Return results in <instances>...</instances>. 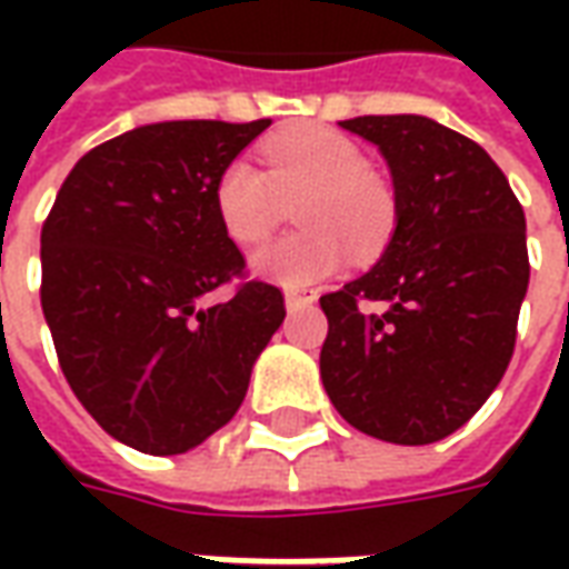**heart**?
I'll list each match as a JSON object with an SVG mask.
<instances>
[{
	"label": "heart",
	"instance_id": "heart-1",
	"mask_svg": "<svg viewBox=\"0 0 569 569\" xmlns=\"http://www.w3.org/2000/svg\"><path fill=\"white\" fill-rule=\"evenodd\" d=\"M383 212H387V188L381 186V179L371 173V170H359L357 173V194L350 198L345 207V219L350 224H371L381 222Z\"/></svg>",
	"mask_w": 569,
	"mask_h": 569
}]
</instances>
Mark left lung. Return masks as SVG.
<instances>
[{"label":"left lung","instance_id":"obj_1","mask_svg":"<svg viewBox=\"0 0 569 569\" xmlns=\"http://www.w3.org/2000/svg\"><path fill=\"white\" fill-rule=\"evenodd\" d=\"M249 140V124L224 121L130 130L72 167L42 224L60 371L112 439L151 457L191 451L234 418L286 317L283 292L249 280L219 210Z\"/></svg>","mask_w":569,"mask_h":569}]
</instances>
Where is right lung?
Returning a JSON list of instances; mask_svg holds the SVG:
<instances>
[{
	"mask_svg": "<svg viewBox=\"0 0 569 569\" xmlns=\"http://www.w3.org/2000/svg\"><path fill=\"white\" fill-rule=\"evenodd\" d=\"M341 128L381 146L396 231L369 273L320 298L322 387L359 432L429 445L485 406L512 359L530 280L525 212L488 151L429 118Z\"/></svg>",
	"mask_w": 569,
	"mask_h": 569,
	"instance_id": "right-lung-1",
	"label": "right lung"
}]
</instances>
